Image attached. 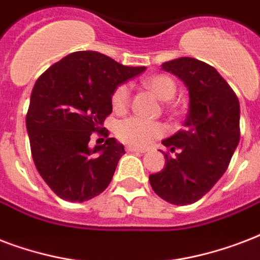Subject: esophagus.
Instances as JSON below:
<instances>
[{
	"label": "esophagus",
	"mask_w": 260,
	"mask_h": 260,
	"mask_svg": "<svg viewBox=\"0 0 260 260\" xmlns=\"http://www.w3.org/2000/svg\"><path fill=\"white\" fill-rule=\"evenodd\" d=\"M126 150L127 152H137V153H145L144 149L136 148V146H126Z\"/></svg>",
	"instance_id": "34e87169"
}]
</instances>
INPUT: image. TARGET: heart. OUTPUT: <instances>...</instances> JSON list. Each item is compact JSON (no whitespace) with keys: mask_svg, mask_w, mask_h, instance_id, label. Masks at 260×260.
Masks as SVG:
<instances>
[{"mask_svg":"<svg viewBox=\"0 0 260 260\" xmlns=\"http://www.w3.org/2000/svg\"><path fill=\"white\" fill-rule=\"evenodd\" d=\"M145 86L150 89L160 100H171L176 93V84L170 76L156 74L145 80ZM130 100V89L126 84H122L114 90L111 98L112 108L116 112L124 111ZM116 136L122 142L136 148L146 146L152 141L157 140L166 134V126L157 120H148L141 116H130L120 120L116 124Z\"/></svg>","mask_w":260,"mask_h":260,"instance_id":"heart-1","label":"heart"}]
</instances>
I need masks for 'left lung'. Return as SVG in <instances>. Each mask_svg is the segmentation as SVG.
<instances>
[{
    "label": "left lung",
    "instance_id": "8db88e82",
    "mask_svg": "<svg viewBox=\"0 0 260 260\" xmlns=\"http://www.w3.org/2000/svg\"><path fill=\"white\" fill-rule=\"evenodd\" d=\"M188 89L184 128L162 141L166 167L149 176L153 191L172 205H190L212 190L228 168L240 140V104L213 66L195 58L164 62Z\"/></svg>",
    "mask_w": 260,
    "mask_h": 260
}]
</instances>
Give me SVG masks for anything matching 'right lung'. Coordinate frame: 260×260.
I'll use <instances>...</instances> for the list:
<instances>
[{
  "mask_svg": "<svg viewBox=\"0 0 260 260\" xmlns=\"http://www.w3.org/2000/svg\"><path fill=\"white\" fill-rule=\"evenodd\" d=\"M145 69L76 51L38 78L25 124L36 170L59 198L84 202L108 187L124 148L108 138L103 123L112 112L114 90ZM93 132L108 140L92 149Z\"/></svg>",
  "mask_w": 260,
  "mask_h": 260,
  "instance_id": "right-lung-1",
  "label": "right lung"
}]
</instances>
